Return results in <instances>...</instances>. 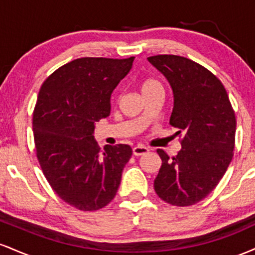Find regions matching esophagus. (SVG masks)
<instances>
[{
  "label": "esophagus",
  "instance_id": "esophagus-1",
  "mask_svg": "<svg viewBox=\"0 0 255 255\" xmlns=\"http://www.w3.org/2000/svg\"><path fill=\"white\" fill-rule=\"evenodd\" d=\"M148 152V148L145 147V146H141V145H137L135 147L133 148V154L134 156H142V154L147 153Z\"/></svg>",
  "mask_w": 255,
  "mask_h": 255
}]
</instances>
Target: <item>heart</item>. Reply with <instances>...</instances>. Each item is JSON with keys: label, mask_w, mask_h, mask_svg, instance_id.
Wrapping results in <instances>:
<instances>
[{"label": "heart", "mask_w": 255, "mask_h": 255, "mask_svg": "<svg viewBox=\"0 0 255 255\" xmlns=\"http://www.w3.org/2000/svg\"><path fill=\"white\" fill-rule=\"evenodd\" d=\"M162 89L163 90V86L162 84L159 83V81L156 80V79H146V80L142 81L141 86H140V91H141L142 95H145V93L147 92H151V91L153 90H159Z\"/></svg>", "instance_id": "heart-1"}]
</instances>
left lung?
I'll return each mask as SVG.
<instances>
[{"instance_id": "obj_1", "label": "left lung", "mask_w": 255, "mask_h": 255, "mask_svg": "<svg viewBox=\"0 0 255 255\" xmlns=\"http://www.w3.org/2000/svg\"><path fill=\"white\" fill-rule=\"evenodd\" d=\"M147 60L170 84V125L183 134L177 156L170 158L157 150L162 166L154 191L165 203L191 206L215 189L233 159L235 113L223 84L205 67L176 55Z\"/></svg>"}]
</instances>
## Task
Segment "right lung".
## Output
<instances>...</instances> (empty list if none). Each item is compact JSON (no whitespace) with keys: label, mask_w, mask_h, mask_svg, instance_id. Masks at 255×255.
<instances>
[{"label":"right lung","mask_w":255,"mask_h":255,"mask_svg":"<svg viewBox=\"0 0 255 255\" xmlns=\"http://www.w3.org/2000/svg\"><path fill=\"white\" fill-rule=\"evenodd\" d=\"M134 57H83L44 81L33 111L37 158L55 193L75 209L96 211L118 193L129 145H107L101 153L96 122L110 114V97Z\"/></svg>","instance_id":"add662e5"}]
</instances>
